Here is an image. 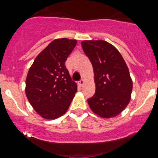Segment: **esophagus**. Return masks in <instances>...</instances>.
Masks as SVG:
<instances>
[{
	"label": "esophagus",
	"instance_id": "1",
	"mask_svg": "<svg viewBox=\"0 0 158 158\" xmlns=\"http://www.w3.org/2000/svg\"><path fill=\"white\" fill-rule=\"evenodd\" d=\"M78 84H79V85L80 86H83L84 84H85V80H84V79H81Z\"/></svg>",
	"mask_w": 158,
	"mask_h": 158
}]
</instances>
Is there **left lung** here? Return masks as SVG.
Segmentation results:
<instances>
[{"label": "left lung", "instance_id": "left-lung-1", "mask_svg": "<svg viewBox=\"0 0 158 158\" xmlns=\"http://www.w3.org/2000/svg\"><path fill=\"white\" fill-rule=\"evenodd\" d=\"M81 47L93 65L96 85L88 104L102 118L116 116L131 100L133 83L127 65L118 50L104 40H85Z\"/></svg>", "mask_w": 158, "mask_h": 158}]
</instances>
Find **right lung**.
I'll list each match as a JSON object with an SVG mask.
<instances>
[{
	"label": "right lung",
	"mask_w": 158,
	"mask_h": 158,
	"mask_svg": "<svg viewBox=\"0 0 158 158\" xmlns=\"http://www.w3.org/2000/svg\"><path fill=\"white\" fill-rule=\"evenodd\" d=\"M76 44L75 40H54L36 57L29 69L25 93L43 118L55 119L64 115L77 91L65 65Z\"/></svg>",
	"instance_id": "1"
}]
</instances>
